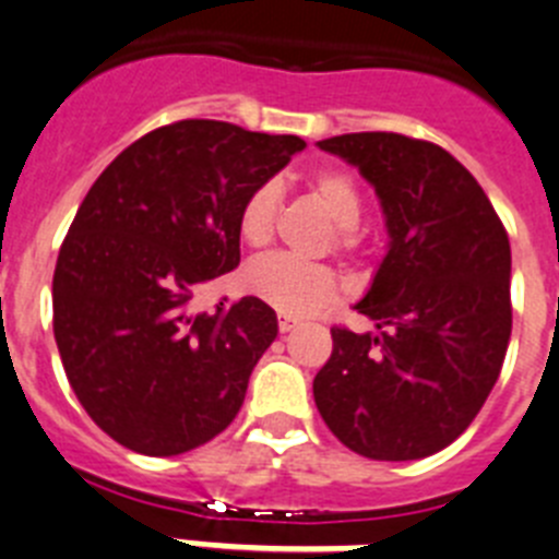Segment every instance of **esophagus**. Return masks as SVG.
<instances>
[{
    "label": "esophagus",
    "instance_id": "34e87169",
    "mask_svg": "<svg viewBox=\"0 0 559 559\" xmlns=\"http://www.w3.org/2000/svg\"><path fill=\"white\" fill-rule=\"evenodd\" d=\"M295 326H298V318H289V314H284V312L278 314V329H281V334L293 332Z\"/></svg>",
    "mask_w": 559,
    "mask_h": 559
}]
</instances>
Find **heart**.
Returning <instances> with one entry per match:
<instances>
[{"label": "heart", "mask_w": 559, "mask_h": 559, "mask_svg": "<svg viewBox=\"0 0 559 559\" xmlns=\"http://www.w3.org/2000/svg\"><path fill=\"white\" fill-rule=\"evenodd\" d=\"M307 186L320 205L337 222L334 247L340 252H354L360 247L357 222L362 216V191L357 179L343 168H318L307 177ZM278 188L275 182H261L245 197L236 216L239 239L250 250H264L278 225ZM245 286L255 298L270 304L284 314H314L334 304L340 281L329 264L304 261L295 255H270L247 266Z\"/></svg>", "instance_id": "1"}]
</instances>
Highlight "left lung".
<instances>
[{
	"label": "left lung",
	"mask_w": 559,
	"mask_h": 559,
	"mask_svg": "<svg viewBox=\"0 0 559 559\" xmlns=\"http://www.w3.org/2000/svg\"><path fill=\"white\" fill-rule=\"evenodd\" d=\"M318 145L377 188L391 247L357 304L377 334L332 329L314 405L354 453L425 459L467 430L501 373L512 334L507 227L441 145L394 132Z\"/></svg>",
	"instance_id": "left-lung-1"
}]
</instances>
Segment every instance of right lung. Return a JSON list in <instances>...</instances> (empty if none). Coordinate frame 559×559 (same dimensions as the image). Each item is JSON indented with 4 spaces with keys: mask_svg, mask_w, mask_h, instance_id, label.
I'll return each instance as SVG.
<instances>
[{
    "mask_svg": "<svg viewBox=\"0 0 559 559\" xmlns=\"http://www.w3.org/2000/svg\"><path fill=\"white\" fill-rule=\"evenodd\" d=\"M295 134L177 120L134 140L84 197L52 275L67 380L106 436L179 455L219 436L278 334L261 298H193L241 261L247 193L304 148Z\"/></svg>",
    "mask_w": 559,
    "mask_h": 559,
    "instance_id": "right-lung-1",
    "label": "right lung"
}]
</instances>
